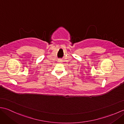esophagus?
Listing matches in <instances>:
<instances>
[{"label":"esophagus","instance_id":"1","mask_svg":"<svg viewBox=\"0 0 124 124\" xmlns=\"http://www.w3.org/2000/svg\"><path fill=\"white\" fill-rule=\"evenodd\" d=\"M59 62H61V61H59Z\"/></svg>","mask_w":124,"mask_h":124}]
</instances>
